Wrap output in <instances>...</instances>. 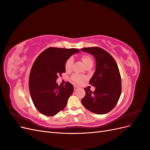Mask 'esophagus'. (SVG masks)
Returning <instances> with one entry per match:
<instances>
[{
    "mask_svg": "<svg viewBox=\"0 0 150 150\" xmlns=\"http://www.w3.org/2000/svg\"><path fill=\"white\" fill-rule=\"evenodd\" d=\"M78 88H79V87H78V86H76V85H74V91L77 90V89H78Z\"/></svg>",
    "mask_w": 150,
    "mask_h": 150,
    "instance_id": "1",
    "label": "esophagus"
}]
</instances>
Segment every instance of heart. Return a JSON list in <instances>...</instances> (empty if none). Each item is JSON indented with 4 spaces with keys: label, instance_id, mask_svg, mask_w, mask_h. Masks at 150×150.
Listing matches in <instances>:
<instances>
[{
    "label": "heart",
    "instance_id": "heart-1",
    "mask_svg": "<svg viewBox=\"0 0 150 150\" xmlns=\"http://www.w3.org/2000/svg\"><path fill=\"white\" fill-rule=\"evenodd\" d=\"M81 61L83 62V64L86 67H88V66L92 65L93 64V61L92 58L91 57V56L88 55H83L81 57ZM72 64H73V59L72 58L70 57L66 61L65 63V69L66 71H69L71 70ZM72 79H73L74 81L76 83H81L83 78L82 77L78 76V75H74L73 77H72Z\"/></svg>",
    "mask_w": 150,
    "mask_h": 150
}]
</instances>
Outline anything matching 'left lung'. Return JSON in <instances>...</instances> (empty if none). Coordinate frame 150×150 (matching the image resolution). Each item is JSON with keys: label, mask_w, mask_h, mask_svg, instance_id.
<instances>
[{"label": "left lung", "mask_w": 150, "mask_h": 150, "mask_svg": "<svg viewBox=\"0 0 150 150\" xmlns=\"http://www.w3.org/2000/svg\"><path fill=\"white\" fill-rule=\"evenodd\" d=\"M81 51L92 54L96 60V70L89 81L95 87L92 92L84 88L81 103L86 109L98 115H104L115 107L121 93V81L118 67L111 54L100 47H84Z\"/></svg>", "instance_id": "obj_1"}]
</instances>
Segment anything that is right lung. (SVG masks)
<instances>
[{"instance_id": "add662e5", "label": "right lung", "mask_w": 150, "mask_h": 150, "mask_svg": "<svg viewBox=\"0 0 150 150\" xmlns=\"http://www.w3.org/2000/svg\"><path fill=\"white\" fill-rule=\"evenodd\" d=\"M74 48L49 47L39 54L32 66L29 88L32 100L41 114L52 116L62 110L74 88L67 82L58 86V75L65 72V63L72 54L79 52Z\"/></svg>"}]
</instances>
